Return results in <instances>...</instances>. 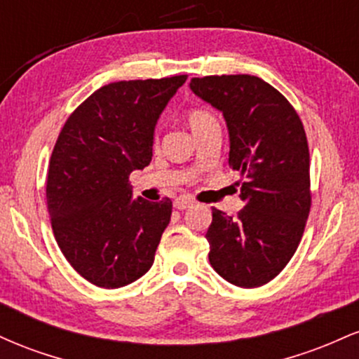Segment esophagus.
Masks as SVG:
<instances>
[{
	"label": "esophagus",
	"instance_id": "1",
	"mask_svg": "<svg viewBox=\"0 0 359 359\" xmlns=\"http://www.w3.org/2000/svg\"><path fill=\"white\" fill-rule=\"evenodd\" d=\"M192 204L194 203H192L191 199H189V197H179V199L174 201V208L179 209V211H184V209L191 208Z\"/></svg>",
	"mask_w": 359,
	"mask_h": 359
}]
</instances>
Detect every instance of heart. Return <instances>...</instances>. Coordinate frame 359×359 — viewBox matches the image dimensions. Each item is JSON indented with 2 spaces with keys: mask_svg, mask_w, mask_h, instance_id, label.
I'll use <instances>...</instances> for the list:
<instances>
[{
  "mask_svg": "<svg viewBox=\"0 0 359 359\" xmlns=\"http://www.w3.org/2000/svg\"><path fill=\"white\" fill-rule=\"evenodd\" d=\"M187 121H189V125H191L192 131H197L199 128L205 126L208 123H211V121H216V119H214V116L211 113H209V111L197 108V109L189 111Z\"/></svg>",
  "mask_w": 359,
  "mask_h": 359,
  "instance_id": "obj_1",
  "label": "heart"
}]
</instances>
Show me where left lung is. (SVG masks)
<instances>
[{"label": "left lung", "instance_id": "8db88e82", "mask_svg": "<svg viewBox=\"0 0 359 359\" xmlns=\"http://www.w3.org/2000/svg\"><path fill=\"white\" fill-rule=\"evenodd\" d=\"M191 89L224 116L229 167L243 177L238 216L212 208L209 262L233 285L262 287L294 257L311 211L304 125L294 106L257 76L194 77Z\"/></svg>", "mask_w": 359, "mask_h": 359}]
</instances>
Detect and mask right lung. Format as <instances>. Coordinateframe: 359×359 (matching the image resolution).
<instances>
[{
  "label": "right lung",
  "instance_id": "1",
  "mask_svg": "<svg viewBox=\"0 0 359 359\" xmlns=\"http://www.w3.org/2000/svg\"><path fill=\"white\" fill-rule=\"evenodd\" d=\"M187 76L119 81L93 93L62 128L47 174L57 245L101 288L135 282L154 265L172 201L131 199L130 174L151 162L155 125Z\"/></svg>",
  "mask_w": 359,
  "mask_h": 359
}]
</instances>
